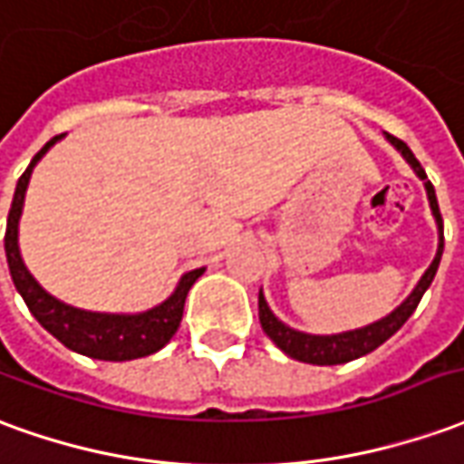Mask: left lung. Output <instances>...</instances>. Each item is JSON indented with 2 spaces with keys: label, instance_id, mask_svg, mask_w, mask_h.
Here are the masks:
<instances>
[{
  "label": "left lung",
  "instance_id": "1",
  "mask_svg": "<svg viewBox=\"0 0 464 464\" xmlns=\"http://www.w3.org/2000/svg\"><path fill=\"white\" fill-rule=\"evenodd\" d=\"M387 140L404 155V160L412 165L414 173L424 180L427 198H430V208L435 213L437 228H440V246H437L435 261H432L430 268L424 271V276L420 278V284L414 286V291L407 296V301L392 311L390 316L369 324L364 329L332 334V336H314V334L296 332V329H291L286 324H281L276 316L271 314V309H268L264 294H258V319H261V329H264L266 336H268L284 354L291 356V359H299V362H306V364H319V367H332V364H344V362H352V359H359V356L374 352L377 346H382L390 339L392 334H397L401 326H404V322L412 316L414 309H417V304L422 301L424 291L430 288L432 278H435L437 266H440V258H442V248H445V228H442V213H440V206H437L435 186L427 180L424 168L420 165V160L414 158L412 150L407 148V142H401L400 138H394L390 132H387Z\"/></svg>",
  "mask_w": 464,
  "mask_h": 464
}]
</instances>
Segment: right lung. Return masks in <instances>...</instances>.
Wrapping results in <instances>:
<instances>
[{"mask_svg": "<svg viewBox=\"0 0 464 464\" xmlns=\"http://www.w3.org/2000/svg\"><path fill=\"white\" fill-rule=\"evenodd\" d=\"M60 138L63 135H54L42 148L40 153L32 158L29 168L17 180V190H14V198H12V208H9L5 233L6 264H9L12 281H14V286L22 294L27 309L34 314V319L54 339H60L67 349H72L77 354L102 359V362H128V359H140V356L155 354L178 332L180 319H183V306H186L188 291L196 284V278L203 274V268L188 271L186 276L180 278L176 294L168 301H163L160 306L145 311V314H132V316H128V314H95V311H82L74 309V306H67L63 301L50 296L32 278L27 266L22 264V256H19L17 246V223L19 213H22V203H24V190H27L29 176H32L34 163Z\"/></svg>", "mask_w": 464, "mask_h": 464, "instance_id": "right-lung-1", "label": "right lung"}]
</instances>
